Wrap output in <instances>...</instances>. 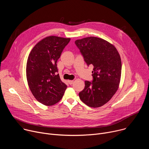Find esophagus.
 I'll list each match as a JSON object with an SVG mask.
<instances>
[{
	"label": "esophagus",
	"instance_id": "esophagus-1",
	"mask_svg": "<svg viewBox=\"0 0 149 149\" xmlns=\"http://www.w3.org/2000/svg\"><path fill=\"white\" fill-rule=\"evenodd\" d=\"M68 82H69V84H70V85H72V84L74 83V81H73V80H69V81H68Z\"/></svg>",
	"mask_w": 149,
	"mask_h": 149
}]
</instances>
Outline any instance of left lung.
Returning <instances> with one entry per match:
<instances>
[{"label":"left lung","instance_id":"8db88e82","mask_svg":"<svg viewBox=\"0 0 149 149\" xmlns=\"http://www.w3.org/2000/svg\"><path fill=\"white\" fill-rule=\"evenodd\" d=\"M75 43L87 64L94 67L93 81H85V87L79 93V98L90 107H101L110 100L119 87L120 55L113 44L100 38H84Z\"/></svg>","mask_w":149,"mask_h":149}]
</instances>
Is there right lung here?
Wrapping results in <instances>:
<instances>
[{
	"instance_id": "1",
	"label": "right lung",
	"mask_w": 149,
	"mask_h": 149,
	"mask_svg": "<svg viewBox=\"0 0 149 149\" xmlns=\"http://www.w3.org/2000/svg\"><path fill=\"white\" fill-rule=\"evenodd\" d=\"M70 39L47 36L38 42L29 55L26 68L28 84L34 97L42 104H55L67 88L57 74L56 62Z\"/></svg>"
}]
</instances>
